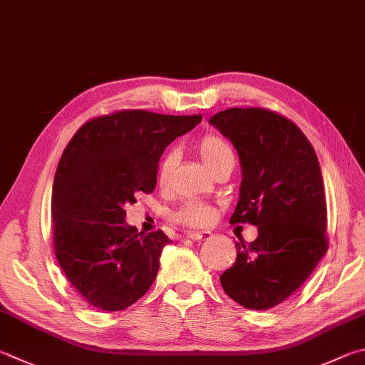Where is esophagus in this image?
I'll use <instances>...</instances> for the list:
<instances>
[{
	"instance_id": "34e87169",
	"label": "esophagus",
	"mask_w": 365,
	"mask_h": 365,
	"mask_svg": "<svg viewBox=\"0 0 365 365\" xmlns=\"http://www.w3.org/2000/svg\"><path fill=\"white\" fill-rule=\"evenodd\" d=\"M187 237L191 241H205V240H210L212 233L210 231H193V233H188Z\"/></svg>"
}]
</instances>
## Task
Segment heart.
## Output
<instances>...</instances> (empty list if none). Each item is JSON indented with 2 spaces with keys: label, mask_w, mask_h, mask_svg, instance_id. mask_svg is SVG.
Masks as SVG:
<instances>
[{
  "label": "heart",
  "mask_w": 365,
  "mask_h": 365,
  "mask_svg": "<svg viewBox=\"0 0 365 365\" xmlns=\"http://www.w3.org/2000/svg\"><path fill=\"white\" fill-rule=\"evenodd\" d=\"M197 151H200L202 161L209 165L210 170H214L218 164L228 160V158H233V151H231L230 145L222 137L214 134H205L201 137V140L197 142ZM175 151H168L163 156L160 168H158V183L160 185H165L169 182L175 165ZM172 218H174V222L183 225V227L200 228L212 222L214 209L209 204L200 201H187L174 212Z\"/></svg>",
  "instance_id": "b5f03b06"
}]
</instances>
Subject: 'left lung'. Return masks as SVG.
<instances>
[{
	"instance_id": "obj_1",
	"label": "left lung",
	"mask_w": 365,
	"mask_h": 365,
	"mask_svg": "<svg viewBox=\"0 0 365 365\" xmlns=\"http://www.w3.org/2000/svg\"><path fill=\"white\" fill-rule=\"evenodd\" d=\"M209 123L241 161L240 201L230 223L255 225L236 242V262L220 276L225 292L247 309L282 303L327 252V205L314 148L290 119L264 108H228Z\"/></svg>"
}]
</instances>
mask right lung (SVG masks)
I'll use <instances>...</instances> for the list:
<instances>
[{"label": "right lung", "instance_id": "obj_1", "mask_svg": "<svg viewBox=\"0 0 365 365\" xmlns=\"http://www.w3.org/2000/svg\"><path fill=\"white\" fill-rule=\"evenodd\" d=\"M201 115L123 110L76 130L52 185V240L57 262L91 307L121 311L147 294L170 240L161 230L138 233L125 205L153 193L160 158Z\"/></svg>", "mask_w": 365, "mask_h": 365}]
</instances>
